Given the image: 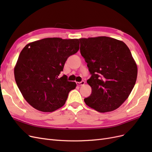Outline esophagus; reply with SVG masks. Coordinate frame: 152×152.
Returning a JSON list of instances; mask_svg holds the SVG:
<instances>
[{
	"label": "esophagus",
	"mask_w": 152,
	"mask_h": 152,
	"mask_svg": "<svg viewBox=\"0 0 152 152\" xmlns=\"http://www.w3.org/2000/svg\"><path fill=\"white\" fill-rule=\"evenodd\" d=\"M77 86H84L85 84V82L84 80H82L80 82H77Z\"/></svg>",
	"instance_id": "esophagus-1"
}]
</instances>
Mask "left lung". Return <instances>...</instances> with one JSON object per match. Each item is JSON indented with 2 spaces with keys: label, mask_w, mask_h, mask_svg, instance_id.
Returning <instances> with one entry per match:
<instances>
[{
  "label": "left lung",
  "mask_w": 152,
  "mask_h": 152,
  "mask_svg": "<svg viewBox=\"0 0 152 152\" xmlns=\"http://www.w3.org/2000/svg\"><path fill=\"white\" fill-rule=\"evenodd\" d=\"M80 54L91 74L92 89L86 104L101 113L117 109L134 87L137 67L129 49L121 40L102 36L80 38Z\"/></svg>",
  "instance_id": "1"
}]
</instances>
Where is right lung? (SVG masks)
Returning <instances> with one entry per match:
<instances>
[{"instance_id":"add662e5","label":"right lung","mask_w":152,"mask_h":152,"mask_svg":"<svg viewBox=\"0 0 152 152\" xmlns=\"http://www.w3.org/2000/svg\"><path fill=\"white\" fill-rule=\"evenodd\" d=\"M79 49V39L45 38L25 45L14 69L17 86L32 107L52 112L65 104L75 82L59 77L68 58Z\"/></svg>"}]
</instances>
